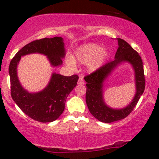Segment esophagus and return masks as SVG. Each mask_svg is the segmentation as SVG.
<instances>
[{"mask_svg":"<svg viewBox=\"0 0 159 159\" xmlns=\"http://www.w3.org/2000/svg\"><path fill=\"white\" fill-rule=\"evenodd\" d=\"M77 84H80V85H82V84H84V81L83 80V77H80L79 80H78Z\"/></svg>","mask_w":159,"mask_h":159,"instance_id":"esophagus-1","label":"esophagus"}]
</instances>
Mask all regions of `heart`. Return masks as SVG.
Segmentation results:
<instances>
[{"instance_id": "1", "label": "heart", "mask_w": 159, "mask_h": 159, "mask_svg": "<svg viewBox=\"0 0 159 159\" xmlns=\"http://www.w3.org/2000/svg\"><path fill=\"white\" fill-rule=\"evenodd\" d=\"M109 56V51L95 43H89L80 45L74 51L71 57L66 58V64L75 67V64L85 65L89 72H95L101 68Z\"/></svg>"}]
</instances>
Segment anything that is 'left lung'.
<instances>
[{
	"label": "left lung",
	"instance_id": "8db88e82",
	"mask_svg": "<svg viewBox=\"0 0 159 159\" xmlns=\"http://www.w3.org/2000/svg\"><path fill=\"white\" fill-rule=\"evenodd\" d=\"M117 43L118 49L114 60L84 77L87 82L86 103L88 109L95 118L104 123H111L127 117L135 107L145 90L144 70L140 55L122 39L117 38ZM124 63H129L134 69L136 93L125 107L114 109L108 106L104 100L105 82L115 69Z\"/></svg>",
	"mask_w": 159,
	"mask_h": 159
}]
</instances>
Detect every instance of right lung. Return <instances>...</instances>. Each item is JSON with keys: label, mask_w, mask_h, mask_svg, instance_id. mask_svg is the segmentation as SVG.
<instances>
[{"label": "right lung", "mask_w": 159, "mask_h": 159, "mask_svg": "<svg viewBox=\"0 0 159 159\" xmlns=\"http://www.w3.org/2000/svg\"><path fill=\"white\" fill-rule=\"evenodd\" d=\"M32 53L45 56L52 67L63 64L66 55L64 39L61 37L43 38L32 41L17 52L11 61L8 72L11 80V94L19 108L34 120L51 122L64 111L66 100L77 85L79 77H65L53 72L46 87L39 92L31 93L21 85L17 74V67L21 56Z\"/></svg>", "instance_id": "1"}]
</instances>
